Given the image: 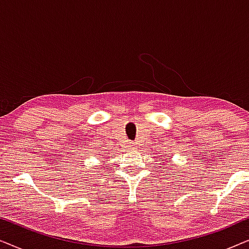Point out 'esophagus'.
Masks as SVG:
<instances>
[{
	"label": "esophagus",
	"instance_id": "34e87169",
	"mask_svg": "<svg viewBox=\"0 0 249 249\" xmlns=\"http://www.w3.org/2000/svg\"><path fill=\"white\" fill-rule=\"evenodd\" d=\"M129 147H130L131 149H135V148H136V145L134 144V142H131V145H130V146H129Z\"/></svg>",
	"mask_w": 249,
	"mask_h": 249
}]
</instances>
